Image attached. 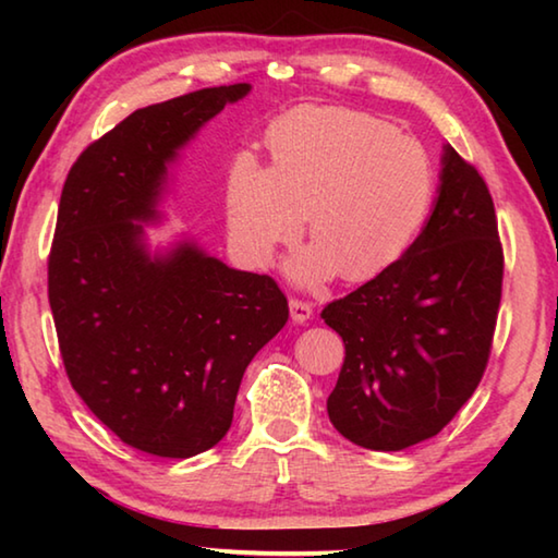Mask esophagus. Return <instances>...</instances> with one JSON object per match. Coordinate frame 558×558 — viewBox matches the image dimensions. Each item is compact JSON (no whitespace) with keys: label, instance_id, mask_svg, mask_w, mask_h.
Returning <instances> with one entry per match:
<instances>
[{"label":"esophagus","instance_id":"esophagus-1","mask_svg":"<svg viewBox=\"0 0 558 558\" xmlns=\"http://www.w3.org/2000/svg\"><path fill=\"white\" fill-rule=\"evenodd\" d=\"M313 313H315V307H313V302H307V300H300V298H292L290 300V315H292V319H295V323H307L310 317H313Z\"/></svg>","mask_w":558,"mask_h":558}]
</instances>
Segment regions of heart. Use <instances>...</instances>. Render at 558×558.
Listing matches in <instances>:
<instances>
[{"label":"heart","mask_w":558,"mask_h":558,"mask_svg":"<svg viewBox=\"0 0 558 558\" xmlns=\"http://www.w3.org/2000/svg\"><path fill=\"white\" fill-rule=\"evenodd\" d=\"M268 147L272 167L243 153L226 184L231 241L253 266L298 241L310 211L317 241L292 260L295 280L313 286L339 268L349 280H369L399 263L428 221L436 167L391 122L305 106L272 122Z\"/></svg>","instance_id":"b5f03b06"}]
</instances>
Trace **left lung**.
<instances>
[{
	"label": "left lung",
	"mask_w": 558,
	"mask_h": 558,
	"mask_svg": "<svg viewBox=\"0 0 558 558\" xmlns=\"http://www.w3.org/2000/svg\"><path fill=\"white\" fill-rule=\"evenodd\" d=\"M505 256L485 179L446 145L438 199L405 256L323 310L344 342L332 426L369 450H403L448 426L483 379Z\"/></svg>",
	"instance_id": "8db88e82"
}]
</instances>
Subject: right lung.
<instances>
[{"mask_svg":"<svg viewBox=\"0 0 558 558\" xmlns=\"http://www.w3.org/2000/svg\"><path fill=\"white\" fill-rule=\"evenodd\" d=\"M248 90L233 83L135 110L83 149L61 192L49 302L65 374L100 423L149 456L214 448L245 366L288 323L270 276L229 268L192 241L165 256L145 243L167 165Z\"/></svg>","mask_w":558,"mask_h":558,"instance_id":"right-lung-1","label":"right lung"}]
</instances>
